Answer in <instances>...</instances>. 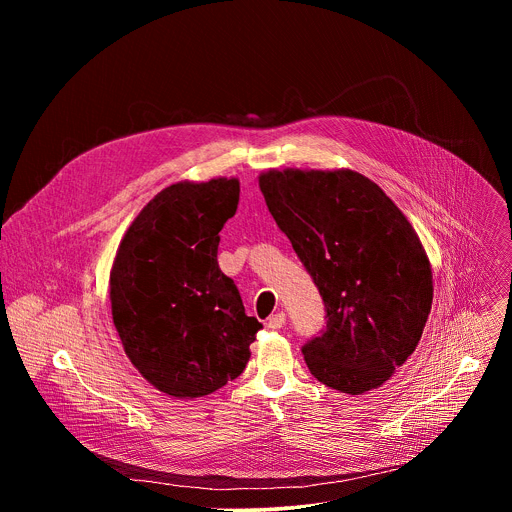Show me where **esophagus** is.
<instances>
[{
	"label": "esophagus",
	"instance_id": "1",
	"mask_svg": "<svg viewBox=\"0 0 512 512\" xmlns=\"http://www.w3.org/2000/svg\"><path fill=\"white\" fill-rule=\"evenodd\" d=\"M265 326H267V328H271V330H279V328H283V326H285V314H283V312L271 314V316L267 318Z\"/></svg>",
	"mask_w": 512,
	"mask_h": 512
}]
</instances>
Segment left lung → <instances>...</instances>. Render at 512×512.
<instances>
[{
    "label": "left lung",
    "mask_w": 512,
    "mask_h": 512,
    "mask_svg": "<svg viewBox=\"0 0 512 512\" xmlns=\"http://www.w3.org/2000/svg\"><path fill=\"white\" fill-rule=\"evenodd\" d=\"M259 188L326 306V330L302 352L340 393L389 381L417 348L433 300L429 257L399 206L354 170L269 168Z\"/></svg>",
    "instance_id": "left-lung-1"
}]
</instances>
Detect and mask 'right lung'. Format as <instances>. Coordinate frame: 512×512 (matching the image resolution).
<instances>
[{
  "instance_id": "1",
  "label": "right lung",
  "mask_w": 512,
  "mask_h": 512,
  "mask_svg": "<svg viewBox=\"0 0 512 512\" xmlns=\"http://www.w3.org/2000/svg\"><path fill=\"white\" fill-rule=\"evenodd\" d=\"M239 178L182 180L158 192L125 231L109 273L111 316L139 375L176 399L237 379L263 328L218 267Z\"/></svg>"
}]
</instances>
